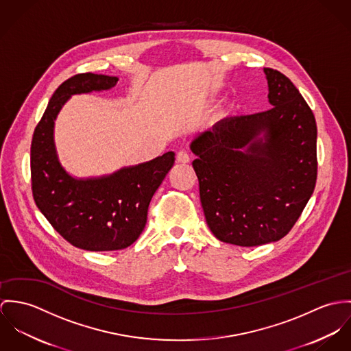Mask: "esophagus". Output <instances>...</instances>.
Segmentation results:
<instances>
[{"label": "esophagus", "instance_id": "1", "mask_svg": "<svg viewBox=\"0 0 351 351\" xmlns=\"http://www.w3.org/2000/svg\"><path fill=\"white\" fill-rule=\"evenodd\" d=\"M176 160H178V162L186 164V162H189V161L191 160V157H190V155H189L186 151H179V152L176 154Z\"/></svg>", "mask_w": 351, "mask_h": 351}]
</instances>
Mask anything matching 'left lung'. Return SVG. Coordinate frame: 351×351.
Segmentation results:
<instances>
[{"label":"left lung","instance_id":"obj_1","mask_svg":"<svg viewBox=\"0 0 351 351\" xmlns=\"http://www.w3.org/2000/svg\"><path fill=\"white\" fill-rule=\"evenodd\" d=\"M269 110L225 118L191 143L206 222L222 242L258 246L291 232L316 184V121L295 84L264 69Z\"/></svg>","mask_w":351,"mask_h":351}]
</instances>
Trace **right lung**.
<instances>
[{"label":"right lung","instance_id":"1","mask_svg":"<svg viewBox=\"0 0 351 351\" xmlns=\"http://www.w3.org/2000/svg\"><path fill=\"white\" fill-rule=\"evenodd\" d=\"M117 80L84 73L63 82L51 97L31 145L36 206L67 242L90 252L125 249L140 237L151 199L175 162V154L167 152L95 179H75L63 169L53 143V123L62 106L74 94L109 90Z\"/></svg>","mask_w":351,"mask_h":351}]
</instances>
